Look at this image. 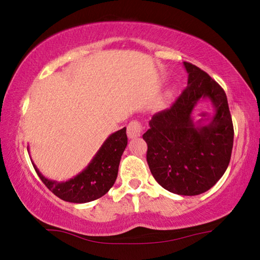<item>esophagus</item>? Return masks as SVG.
Returning a JSON list of instances; mask_svg holds the SVG:
<instances>
[{
	"instance_id": "1",
	"label": "esophagus",
	"mask_w": 260,
	"mask_h": 260,
	"mask_svg": "<svg viewBox=\"0 0 260 260\" xmlns=\"http://www.w3.org/2000/svg\"><path fill=\"white\" fill-rule=\"evenodd\" d=\"M142 134V126L139 121H131L127 126V135L129 139H136Z\"/></svg>"
}]
</instances>
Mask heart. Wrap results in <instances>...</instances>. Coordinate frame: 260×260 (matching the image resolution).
Here are the masks:
<instances>
[{
  "label": "heart",
  "mask_w": 260,
  "mask_h": 260,
  "mask_svg": "<svg viewBox=\"0 0 260 260\" xmlns=\"http://www.w3.org/2000/svg\"><path fill=\"white\" fill-rule=\"evenodd\" d=\"M173 93H174L173 88H170V89H167V91H166V96L167 98H171V96L173 95Z\"/></svg>",
  "instance_id": "heart-1"
}]
</instances>
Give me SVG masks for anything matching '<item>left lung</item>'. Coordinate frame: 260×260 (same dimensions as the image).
Returning a JSON list of instances; mask_svg holds the SVG:
<instances>
[{
  "instance_id": "obj_1",
  "label": "left lung",
  "mask_w": 260,
  "mask_h": 260,
  "mask_svg": "<svg viewBox=\"0 0 260 260\" xmlns=\"http://www.w3.org/2000/svg\"><path fill=\"white\" fill-rule=\"evenodd\" d=\"M187 88L172 107L153 114L143 134L147 161L156 181L173 193L195 196L208 191L230 164L234 128L223 89L196 65L183 61ZM209 100L214 114L209 123L196 125V105Z\"/></svg>"
}]
</instances>
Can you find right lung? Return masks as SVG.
<instances>
[{
  "instance_id": "right-lung-1",
  "label": "right lung",
  "mask_w": 260,
  "mask_h": 260,
  "mask_svg": "<svg viewBox=\"0 0 260 260\" xmlns=\"http://www.w3.org/2000/svg\"><path fill=\"white\" fill-rule=\"evenodd\" d=\"M126 146L127 135L124 127L110 135L89 164L68 181L59 182L46 178L30 160L39 178L57 197L70 203H88L105 195L113 186ZM27 150L29 151L28 147Z\"/></svg>"
}]
</instances>
